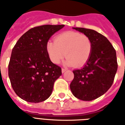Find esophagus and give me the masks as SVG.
Here are the masks:
<instances>
[{
	"instance_id": "34e87169",
	"label": "esophagus",
	"mask_w": 125,
	"mask_h": 125,
	"mask_svg": "<svg viewBox=\"0 0 125 125\" xmlns=\"http://www.w3.org/2000/svg\"><path fill=\"white\" fill-rule=\"evenodd\" d=\"M65 71H66V69H62V73H63L65 72Z\"/></svg>"
}]
</instances>
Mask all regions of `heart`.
<instances>
[{
    "label": "heart",
    "instance_id": "1",
    "mask_svg": "<svg viewBox=\"0 0 125 125\" xmlns=\"http://www.w3.org/2000/svg\"><path fill=\"white\" fill-rule=\"evenodd\" d=\"M46 48L50 60L55 64L59 63L66 56V65L82 67L91 56L93 45L86 35L67 31L58 34L54 41H49Z\"/></svg>",
    "mask_w": 125,
    "mask_h": 125
}]
</instances>
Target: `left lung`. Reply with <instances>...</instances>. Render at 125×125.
Returning a JSON list of instances; mask_svg holds the SVG:
<instances>
[{"instance_id": "8db88e82", "label": "left lung", "mask_w": 125, "mask_h": 125, "mask_svg": "<svg viewBox=\"0 0 125 125\" xmlns=\"http://www.w3.org/2000/svg\"><path fill=\"white\" fill-rule=\"evenodd\" d=\"M73 28L91 39L93 49L86 64L73 71L71 90L78 99L92 101L104 94L112 85L118 66L116 52L108 39L95 30Z\"/></svg>"}]
</instances>
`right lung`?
Segmentation results:
<instances>
[{"mask_svg":"<svg viewBox=\"0 0 125 125\" xmlns=\"http://www.w3.org/2000/svg\"><path fill=\"white\" fill-rule=\"evenodd\" d=\"M64 26L42 25L25 32L13 48L8 64L11 85L17 95L29 103H38L50 97L54 83L62 75L47 52V43Z\"/></svg>","mask_w":125,"mask_h":125,"instance_id":"add662e5","label":"right lung"}]
</instances>
